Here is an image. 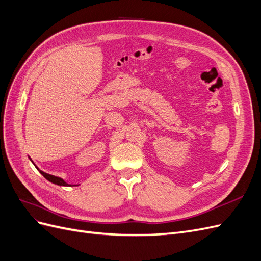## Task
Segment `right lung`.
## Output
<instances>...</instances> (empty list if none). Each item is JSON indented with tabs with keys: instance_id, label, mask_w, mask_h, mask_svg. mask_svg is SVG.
<instances>
[{
	"instance_id": "add662e5",
	"label": "right lung",
	"mask_w": 261,
	"mask_h": 261,
	"mask_svg": "<svg viewBox=\"0 0 261 261\" xmlns=\"http://www.w3.org/2000/svg\"><path fill=\"white\" fill-rule=\"evenodd\" d=\"M29 159H30V158H29ZM30 161L33 162V160H31V159H30ZM33 163H34V162H33ZM34 165L36 167L35 163H34ZM36 168H37V167H36ZM37 170L41 173V174L44 176V178H46L49 181H51V183H53V184H55V185H59V186H70L68 183H66V181H65L64 179L59 177V176H54V175L48 174V173H45V172H43V171H41V170H39L38 168H37Z\"/></svg>"
}]
</instances>
